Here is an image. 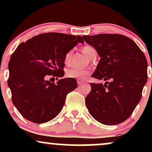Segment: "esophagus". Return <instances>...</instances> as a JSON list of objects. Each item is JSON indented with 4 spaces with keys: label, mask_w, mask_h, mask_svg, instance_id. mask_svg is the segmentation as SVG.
<instances>
[{
    "label": "esophagus",
    "mask_w": 152,
    "mask_h": 152,
    "mask_svg": "<svg viewBox=\"0 0 152 152\" xmlns=\"http://www.w3.org/2000/svg\"><path fill=\"white\" fill-rule=\"evenodd\" d=\"M77 82H78V85H81L82 83H83V81H79V80H78V81H77Z\"/></svg>",
    "instance_id": "obj_1"
}]
</instances>
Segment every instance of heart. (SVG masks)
<instances>
[{
    "mask_svg": "<svg viewBox=\"0 0 152 152\" xmlns=\"http://www.w3.org/2000/svg\"><path fill=\"white\" fill-rule=\"evenodd\" d=\"M82 53L88 58H91L94 54L96 53V50L94 47L86 45L81 48ZM73 54V50H69L65 53L64 57V62L66 65H69L71 63V58ZM91 74V71L88 69H78V68H71L66 72V76L68 78H76V79H86Z\"/></svg>",
    "mask_w": 152,
    "mask_h": 152,
    "instance_id": "b5f03b06",
    "label": "heart"
}]
</instances>
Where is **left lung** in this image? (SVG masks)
<instances>
[{"label":"left lung","mask_w":152,"mask_h":152,"mask_svg":"<svg viewBox=\"0 0 152 152\" xmlns=\"http://www.w3.org/2000/svg\"><path fill=\"white\" fill-rule=\"evenodd\" d=\"M101 57L92 77L105 83H90L86 97L88 112L105 125L126 121L140 102L147 81V61L131 38L121 34L83 36Z\"/></svg>","instance_id":"1"}]
</instances>
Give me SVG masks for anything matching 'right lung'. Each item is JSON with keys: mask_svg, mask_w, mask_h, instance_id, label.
I'll return each instance as SVG.
<instances>
[{"mask_svg": "<svg viewBox=\"0 0 152 152\" xmlns=\"http://www.w3.org/2000/svg\"><path fill=\"white\" fill-rule=\"evenodd\" d=\"M79 42L84 43L81 36L45 33L19 44L12 54L8 84L12 102L26 119L46 123L61 111L77 81L67 78L51 83L48 78L64 76V55Z\"/></svg>", "mask_w": 152, "mask_h": 152, "instance_id": "obj_1", "label": "right lung"}]
</instances>
